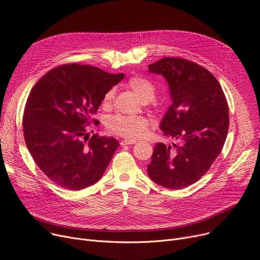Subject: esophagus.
<instances>
[{"label": "esophagus", "instance_id": "esophagus-1", "mask_svg": "<svg viewBox=\"0 0 260 260\" xmlns=\"http://www.w3.org/2000/svg\"><path fill=\"white\" fill-rule=\"evenodd\" d=\"M136 143H137V141L132 140V139H125V140H122L120 142L121 145H128V144H136Z\"/></svg>", "mask_w": 260, "mask_h": 260}]
</instances>
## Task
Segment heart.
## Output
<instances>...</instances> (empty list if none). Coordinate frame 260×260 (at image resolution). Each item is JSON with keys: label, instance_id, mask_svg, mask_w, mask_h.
<instances>
[{"label": "heart", "instance_id": "1", "mask_svg": "<svg viewBox=\"0 0 260 260\" xmlns=\"http://www.w3.org/2000/svg\"><path fill=\"white\" fill-rule=\"evenodd\" d=\"M127 86L144 103L155 97L156 88L151 81L143 77H133L127 81ZM115 97V89H109L103 98V105L108 106ZM107 129L128 139L140 138L149 128V121L144 116H124L114 115L106 120Z\"/></svg>", "mask_w": 260, "mask_h": 260}]
</instances>
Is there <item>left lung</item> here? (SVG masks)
<instances>
[{
    "mask_svg": "<svg viewBox=\"0 0 260 260\" xmlns=\"http://www.w3.org/2000/svg\"><path fill=\"white\" fill-rule=\"evenodd\" d=\"M165 77L172 105L163 116V135L178 141L157 143L147 174L172 189L198 181L220 154L229 129V106L217 79L206 68L185 59L167 57L148 65Z\"/></svg>",
    "mask_w": 260,
    "mask_h": 260,
    "instance_id": "8db88e82",
    "label": "left lung"
}]
</instances>
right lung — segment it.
<instances>
[{
	"label": "right lung",
	"mask_w": 260,
	"mask_h": 260,
	"mask_svg": "<svg viewBox=\"0 0 260 260\" xmlns=\"http://www.w3.org/2000/svg\"><path fill=\"white\" fill-rule=\"evenodd\" d=\"M123 78L90 65L66 64L32 87L23 115L24 139L51 181L79 190L101 179L119 142L98 135L89 138L86 127L105 93Z\"/></svg>",
	"instance_id": "right-lung-1"
}]
</instances>
